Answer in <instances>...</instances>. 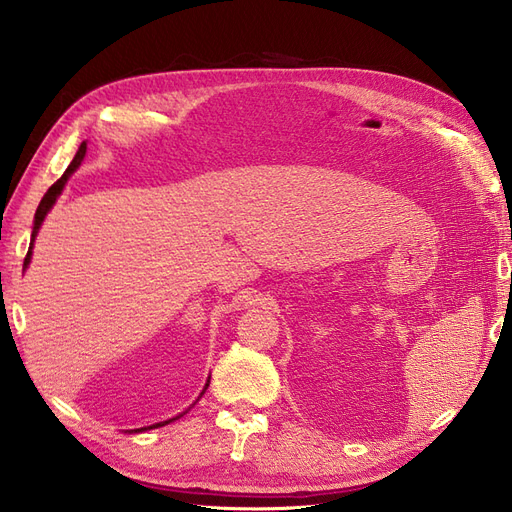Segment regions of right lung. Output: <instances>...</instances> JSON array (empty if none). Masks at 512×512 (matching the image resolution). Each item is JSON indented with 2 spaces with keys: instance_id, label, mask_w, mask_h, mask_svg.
<instances>
[{
  "instance_id": "1",
  "label": "right lung",
  "mask_w": 512,
  "mask_h": 512,
  "mask_svg": "<svg viewBox=\"0 0 512 512\" xmlns=\"http://www.w3.org/2000/svg\"><path fill=\"white\" fill-rule=\"evenodd\" d=\"M84 156H86V141L80 145L78 154H75V158H73V160H71V164L67 166V170L63 173V177L48 189V192H46V194H44V198H42V202H40V206H37V211H35V221H33V232H31V244H29V251H27V257H25V263H23V270L29 266V261H31V251H33V240H35L37 232H40V227H42V223H44V219H46L48 211H50V208L54 206L56 198L61 196V192H63V187H65L67 179L73 175V170L82 164ZM177 418H181V415H177ZM177 418H173V420H177ZM173 420H168V422H173ZM168 422H160V424H154V426H149V428H158V426H164V424H168ZM141 430H147V428H141ZM135 432H137V430H135Z\"/></svg>"
}]
</instances>
